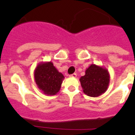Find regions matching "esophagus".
Masks as SVG:
<instances>
[{
  "instance_id": "1",
  "label": "esophagus",
  "mask_w": 135,
  "mask_h": 135,
  "mask_svg": "<svg viewBox=\"0 0 135 135\" xmlns=\"http://www.w3.org/2000/svg\"><path fill=\"white\" fill-rule=\"evenodd\" d=\"M76 76H77V74H76V73H74V74L69 75V77H70V78H76Z\"/></svg>"
}]
</instances>
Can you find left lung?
Returning a JSON list of instances; mask_svg holds the SVG:
<instances>
[{"label":"left lung","mask_w":135,"mask_h":135,"mask_svg":"<svg viewBox=\"0 0 135 135\" xmlns=\"http://www.w3.org/2000/svg\"><path fill=\"white\" fill-rule=\"evenodd\" d=\"M80 81L85 95L97 97L107 91L110 83V74L105 67L91 64L85 70V75L80 78Z\"/></svg>","instance_id":"left-lung-1"}]
</instances>
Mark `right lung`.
Listing matches in <instances>:
<instances>
[{"mask_svg":"<svg viewBox=\"0 0 135 135\" xmlns=\"http://www.w3.org/2000/svg\"><path fill=\"white\" fill-rule=\"evenodd\" d=\"M34 78L38 89L47 95H56L65 78L51 61L38 64L34 72Z\"/></svg>","mask_w":135,"mask_h":135,"instance_id":"obj_1","label":"right lung"}]
</instances>
